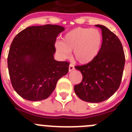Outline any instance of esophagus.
Masks as SVG:
<instances>
[{
  "instance_id": "obj_1",
  "label": "esophagus",
  "mask_w": 132,
  "mask_h": 132,
  "mask_svg": "<svg viewBox=\"0 0 132 132\" xmlns=\"http://www.w3.org/2000/svg\"><path fill=\"white\" fill-rule=\"evenodd\" d=\"M74 69H75L74 65H73V64H70L69 66V71H72Z\"/></svg>"
}]
</instances>
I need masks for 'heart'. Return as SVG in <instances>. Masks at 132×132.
I'll list each match as a JSON object with an SVG mask.
<instances>
[{
	"label": "heart",
	"instance_id": "b5f03b06",
	"mask_svg": "<svg viewBox=\"0 0 132 132\" xmlns=\"http://www.w3.org/2000/svg\"><path fill=\"white\" fill-rule=\"evenodd\" d=\"M102 42V36L97 29L76 28L64 36L62 42L56 44V51L67 58L73 51L75 59L80 63H88L96 57Z\"/></svg>",
	"mask_w": 132,
	"mask_h": 132
}]
</instances>
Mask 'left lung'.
Listing matches in <instances>:
<instances>
[{"mask_svg": "<svg viewBox=\"0 0 132 132\" xmlns=\"http://www.w3.org/2000/svg\"><path fill=\"white\" fill-rule=\"evenodd\" d=\"M102 30V43L93 61L75 68L82 73V81L74 87L79 98L88 102H101L118 89L125 65L123 49L116 34L106 27L95 25Z\"/></svg>", "mask_w": 132, "mask_h": 132, "instance_id": "obj_1", "label": "left lung"}]
</instances>
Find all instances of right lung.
<instances>
[{"instance_id":"obj_1","label":"right lung","mask_w":132,"mask_h":132,"mask_svg":"<svg viewBox=\"0 0 132 132\" xmlns=\"http://www.w3.org/2000/svg\"><path fill=\"white\" fill-rule=\"evenodd\" d=\"M63 26L46 24L28 27L14 38L8 55L11 83L21 97L31 101L46 99L57 80L69 71V63L54 59L57 36Z\"/></svg>"}]
</instances>
